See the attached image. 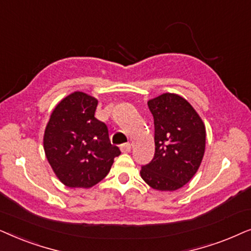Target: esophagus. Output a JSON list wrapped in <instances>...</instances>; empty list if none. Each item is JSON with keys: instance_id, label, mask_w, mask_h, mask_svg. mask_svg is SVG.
Masks as SVG:
<instances>
[{"instance_id": "34e87169", "label": "esophagus", "mask_w": 251, "mask_h": 251, "mask_svg": "<svg viewBox=\"0 0 251 251\" xmlns=\"http://www.w3.org/2000/svg\"><path fill=\"white\" fill-rule=\"evenodd\" d=\"M120 150H122L123 152H129L131 151V143H123V145L120 146Z\"/></svg>"}]
</instances>
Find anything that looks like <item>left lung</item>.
<instances>
[{"instance_id":"left-lung-1","label":"left lung","mask_w":251,"mask_h":251,"mask_svg":"<svg viewBox=\"0 0 251 251\" xmlns=\"http://www.w3.org/2000/svg\"><path fill=\"white\" fill-rule=\"evenodd\" d=\"M155 127V153L142 165V179L153 189L176 190L193 178L205 149V127L192 105L176 94L148 102Z\"/></svg>"}]
</instances>
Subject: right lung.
<instances>
[{
    "mask_svg": "<svg viewBox=\"0 0 251 251\" xmlns=\"http://www.w3.org/2000/svg\"><path fill=\"white\" fill-rule=\"evenodd\" d=\"M98 100L75 92L62 100L46 127L43 147L50 166L65 186L89 188L106 176L115 157L109 129L94 117Z\"/></svg>",
    "mask_w": 251,
    "mask_h": 251,
    "instance_id": "1",
    "label": "right lung"
}]
</instances>
